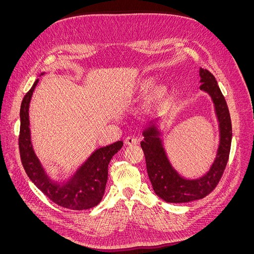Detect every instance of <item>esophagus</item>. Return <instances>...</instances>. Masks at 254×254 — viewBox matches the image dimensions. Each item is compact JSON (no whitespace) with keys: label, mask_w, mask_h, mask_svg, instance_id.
I'll return each mask as SVG.
<instances>
[{"label":"esophagus","mask_w":254,"mask_h":254,"mask_svg":"<svg viewBox=\"0 0 254 254\" xmlns=\"http://www.w3.org/2000/svg\"><path fill=\"white\" fill-rule=\"evenodd\" d=\"M139 143V140L136 139L134 136H127L125 139V144L129 145V146H132V145H136Z\"/></svg>","instance_id":"34e87169"}]
</instances>
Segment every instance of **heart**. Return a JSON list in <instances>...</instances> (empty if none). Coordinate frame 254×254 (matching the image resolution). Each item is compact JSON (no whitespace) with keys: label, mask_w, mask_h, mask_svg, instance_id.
Wrapping results in <instances>:
<instances>
[{"label":"heart","mask_w":254,"mask_h":254,"mask_svg":"<svg viewBox=\"0 0 254 254\" xmlns=\"http://www.w3.org/2000/svg\"><path fill=\"white\" fill-rule=\"evenodd\" d=\"M157 78L155 76L145 75L136 79L131 86L132 93L135 95H146L144 102L142 103V111L145 113H150L162 107L171 96V91L166 84L160 83L155 86Z\"/></svg>","instance_id":"heart-1"}]
</instances>
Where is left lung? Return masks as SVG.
Segmentation results:
<instances>
[{"mask_svg":"<svg viewBox=\"0 0 254 254\" xmlns=\"http://www.w3.org/2000/svg\"><path fill=\"white\" fill-rule=\"evenodd\" d=\"M199 76L200 90L210 95L214 104L219 128V145L209 171L196 179L184 178L175 170L166 155L163 140L161 139L162 133L157 125L158 121L151 122L143 131L144 140L141 142V147L144 151L149 180L155 193L166 202H189L209 195L216 188L229 159L232 124L226 99L212 73L200 67Z\"/></svg>","mask_w":254,"mask_h":254,"instance_id":"8db88e82","label":"left lung"}]
</instances>
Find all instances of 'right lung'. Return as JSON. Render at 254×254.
Masks as SVG:
<instances>
[{
    "instance_id": "1",
    "label": "right lung",
    "mask_w": 254,
    "mask_h": 254,
    "mask_svg": "<svg viewBox=\"0 0 254 254\" xmlns=\"http://www.w3.org/2000/svg\"><path fill=\"white\" fill-rule=\"evenodd\" d=\"M38 81L39 79H36L21 104L19 148L22 165L29 179L53 202L78 211L94 207L104 196L108 179V165L112 157L123 147V141L96 149L67 180L59 182L51 179L35 153L30 140L28 110Z\"/></svg>"
}]
</instances>
